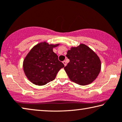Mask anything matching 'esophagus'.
I'll return each instance as SVG.
<instances>
[{
    "label": "esophagus",
    "instance_id": "obj_1",
    "mask_svg": "<svg viewBox=\"0 0 122 122\" xmlns=\"http://www.w3.org/2000/svg\"><path fill=\"white\" fill-rule=\"evenodd\" d=\"M63 64H64V65H65V66H66V65H67L66 62L65 61H63Z\"/></svg>",
    "mask_w": 122,
    "mask_h": 122
}]
</instances>
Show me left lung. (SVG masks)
Instances as JSON below:
<instances>
[{
    "mask_svg": "<svg viewBox=\"0 0 122 122\" xmlns=\"http://www.w3.org/2000/svg\"><path fill=\"white\" fill-rule=\"evenodd\" d=\"M66 56L70 61L64 69L73 82L86 85L98 76L101 69V62L97 55L85 44L71 48Z\"/></svg>",
    "mask_w": 122,
    "mask_h": 122,
    "instance_id": "obj_1",
    "label": "left lung"
}]
</instances>
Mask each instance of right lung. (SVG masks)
Instances as JSON below:
<instances>
[{"mask_svg":"<svg viewBox=\"0 0 122 122\" xmlns=\"http://www.w3.org/2000/svg\"><path fill=\"white\" fill-rule=\"evenodd\" d=\"M56 45L46 42L32 48L23 61V69L28 79L38 86L47 84L55 79L60 69L65 67L53 51Z\"/></svg>","mask_w":122,"mask_h":122,"instance_id":"obj_1","label":"right lung"}]
</instances>
